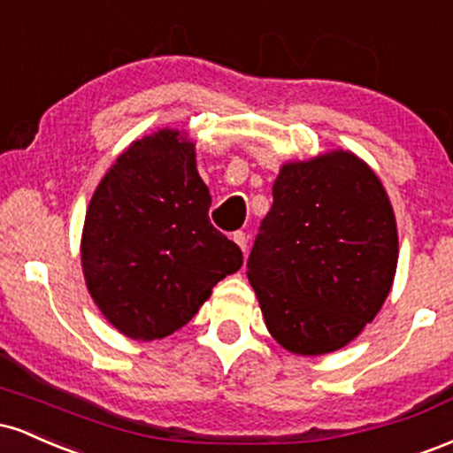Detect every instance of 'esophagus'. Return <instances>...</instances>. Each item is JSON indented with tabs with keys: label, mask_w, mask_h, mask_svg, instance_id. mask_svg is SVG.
Returning a JSON list of instances; mask_svg holds the SVG:
<instances>
[{
	"label": "esophagus",
	"mask_w": 453,
	"mask_h": 453,
	"mask_svg": "<svg viewBox=\"0 0 453 453\" xmlns=\"http://www.w3.org/2000/svg\"><path fill=\"white\" fill-rule=\"evenodd\" d=\"M232 241L241 247V251L244 253L247 251V236H244V232H234L232 234Z\"/></svg>",
	"instance_id": "esophagus-1"
}]
</instances>
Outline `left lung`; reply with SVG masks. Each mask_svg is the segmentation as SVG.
I'll return each instance as SVG.
<instances>
[{
	"label": "left lung",
	"instance_id": "1",
	"mask_svg": "<svg viewBox=\"0 0 453 453\" xmlns=\"http://www.w3.org/2000/svg\"><path fill=\"white\" fill-rule=\"evenodd\" d=\"M398 264L386 187L351 150L285 161L247 264L264 321L298 356L339 351L375 319Z\"/></svg>",
	"mask_w": 453,
	"mask_h": 453
}]
</instances>
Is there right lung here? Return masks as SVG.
I'll return each mask as SVG.
<instances>
[{"label": "right lung", "mask_w": 453, "mask_h": 453, "mask_svg": "<svg viewBox=\"0 0 453 453\" xmlns=\"http://www.w3.org/2000/svg\"><path fill=\"white\" fill-rule=\"evenodd\" d=\"M209 206L196 142L179 129L134 140L104 174L87 206L81 262L93 303L121 334H174L242 266Z\"/></svg>", "instance_id": "1"}]
</instances>
